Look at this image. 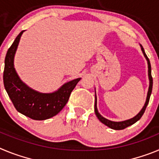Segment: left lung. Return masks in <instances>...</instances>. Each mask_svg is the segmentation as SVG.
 Segmentation results:
<instances>
[{
  "label": "left lung",
  "instance_id": "8db88e82",
  "mask_svg": "<svg viewBox=\"0 0 159 159\" xmlns=\"http://www.w3.org/2000/svg\"><path fill=\"white\" fill-rule=\"evenodd\" d=\"M141 46V49L142 51H143V55H144V57H146L147 60V64H148V76H149V80H150V85H149V89H148V92H147V100H146L145 104L143 106V107L142 108V110L140 111L139 113L138 114L137 116H134V118H132V119H127V120H125V121H122V122H113L111 121V120H108V119H105L104 117H102L101 116L100 114L99 113L98 111V109H97V99H96V95H95V115H96L97 118L99 119V121L101 123H102L103 124H105L106 126H107L108 127H110V128L114 129V130H123V129L127 128V127L130 126V125L134 124V123L138 121V120H139L141 119V117L143 116V115L145 112L146 108H147V105H148L149 100H150V97H151V92H152V87H153V78L152 75H151V63H150V60H149L148 57L146 55L145 51H144V49H143V46Z\"/></svg>",
  "mask_w": 159,
  "mask_h": 159
}]
</instances>
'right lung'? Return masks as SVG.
<instances>
[{"label": "right lung", "mask_w": 159, "mask_h": 159, "mask_svg": "<svg viewBox=\"0 0 159 159\" xmlns=\"http://www.w3.org/2000/svg\"><path fill=\"white\" fill-rule=\"evenodd\" d=\"M24 31L20 32L8 48L5 60L4 86L17 111L35 120L50 119L62 110L80 78L66 83L57 92L40 93L20 80L14 68V56Z\"/></svg>", "instance_id": "add662e5"}]
</instances>
